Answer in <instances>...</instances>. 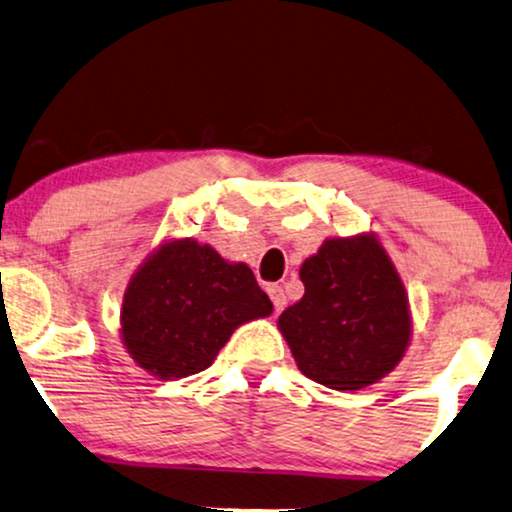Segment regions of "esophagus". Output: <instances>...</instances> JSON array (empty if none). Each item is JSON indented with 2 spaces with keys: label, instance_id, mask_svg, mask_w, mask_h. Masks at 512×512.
Segmentation results:
<instances>
[{
  "label": "esophagus",
  "instance_id": "esophagus-1",
  "mask_svg": "<svg viewBox=\"0 0 512 512\" xmlns=\"http://www.w3.org/2000/svg\"><path fill=\"white\" fill-rule=\"evenodd\" d=\"M269 297H271V302H274L276 311H283L285 304H288V297H285L281 285H269Z\"/></svg>",
  "mask_w": 512,
  "mask_h": 512
}]
</instances>
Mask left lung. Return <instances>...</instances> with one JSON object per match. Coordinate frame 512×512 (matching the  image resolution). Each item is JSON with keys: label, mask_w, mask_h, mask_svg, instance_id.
Returning <instances> with one entry per match:
<instances>
[{"label": "left lung", "mask_w": 512, "mask_h": 512, "mask_svg": "<svg viewBox=\"0 0 512 512\" xmlns=\"http://www.w3.org/2000/svg\"><path fill=\"white\" fill-rule=\"evenodd\" d=\"M304 297L278 318L297 367L335 391L386 377L412 335L407 292L372 234L327 238L299 269Z\"/></svg>", "instance_id": "1"}]
</instances>
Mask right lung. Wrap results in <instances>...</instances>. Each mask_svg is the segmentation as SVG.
<instances>
[{
  "label": "right lung",
  "mask_w": 512,
  "mask_h": 512,
  "mask_svg": "<svg viewBox=\"0 0 512 512\" xmlns=\"http://www.w3.org/2000/svg\"><path fill=\"white\" fill-rule=\"evenodd\" d=\"M274 304L248 264H229L192 238L163 243L135 271L121 306L131 358L159 379L206 370L231 332Z\"/></svg>",
  "instance_id": "1"
}]
</instances>
